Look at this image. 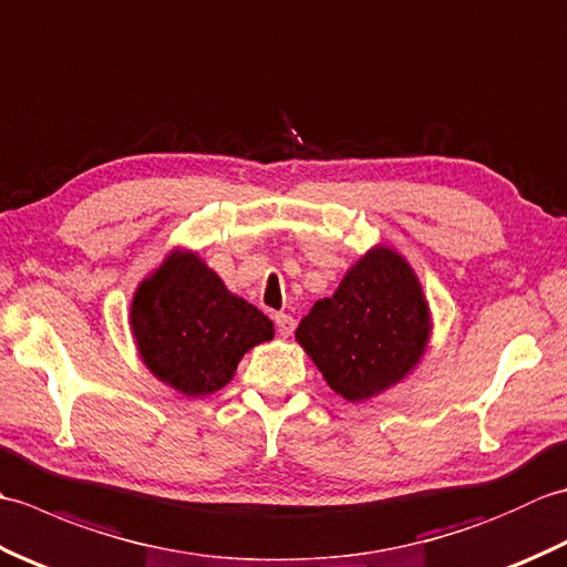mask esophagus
<instances>
[{"mask_svg":"<svg viewBox=\"0 0 567 567\" xmlns=\"http://www.w3.org/2000/svg\"><path fill=\"white\" fill-rule=\"evenodd\" d=\"M272 319H275V327H277V333H280V336H285V339H287V336H292V331H295V327H297V323H295V319H292L290 315H282V311H280V315H275Z\"/></svg>","mask_w":567,"mask_h":567,"instance_id":"esophagus-1","label":"esophagus"}]
</instances>
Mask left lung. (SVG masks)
<instances>
[{"label":"left lung","instance_id":"1","mask_svg":"<svg viewBox=\"0 0 567 567\" xmlns=\"http://www.w3.org/2000/svg\"><path fill=\"white\" fill-rule=\"evenodd\" d=\"M429 331V305L414 270L400 252L380 246L346 272L333 297L311 307L297 341L333 392L363 402L419 363Z\"/></svg>","mask_w":567,"mask_h":567}]
</instances>
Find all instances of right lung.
I'll return each instance as SVG.
<instances>
[{
	"label": "right lung",
	"instance_id": "add662e5",
	"mask_svg": "<svg viewBox=\"0 0 567 567\" xmlns=\"http://www.w3.org/2000/svg\"><path fill=\"white\" fill-rule=\"evenodd\" d=\"M131 329L153 375L187 396L221 390L244 353L275 336L272 321L192 252H173L141 282Z\"/></svg>",
	"mask_w": 567,
	"mask_h": 567
}]
</instances>
